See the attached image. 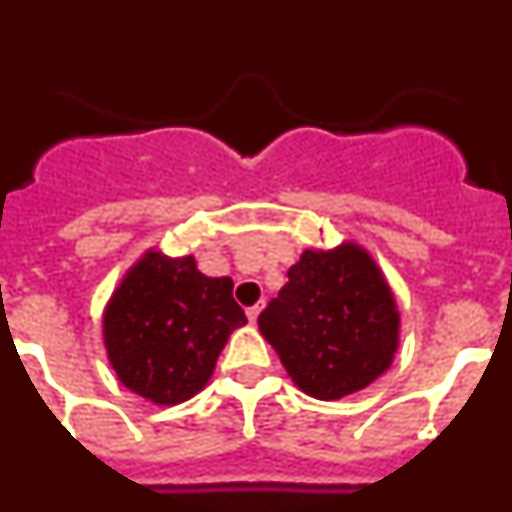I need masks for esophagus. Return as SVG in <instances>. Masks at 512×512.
<instances>
[{
  "mask_svg": "<svg viewBox=\"0 0 512 512\" xmlns=\"http://www.w3.org/2000/svg\"><path fill=\"white\" fill-rule=\"evenodd\" d=\"M261 310H264V305H253V307H248V310H246L248 320H251V323H256V320H259V315H261Z\"/></svg>",
  "mask_w": 512,
  "mask_h": 512,
  "instance_id": "34e87169",
  "label": "esophagus"
}]
</instances>
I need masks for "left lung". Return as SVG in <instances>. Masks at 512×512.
Returning a JSON list of instances; mask_svg holds the SVG:
<instances>
[{
	"instance_id": "1",
	"label": "left lung",
	"mask_w": 512,
	"mask_h": 512,
	"mask_svg": "<svg viewBox=\"0 0 512 512\" xmlns=\"http://www.w3.org/2000/svg\"><path fill=\"white\" fill-rule=\"evenodd\" d=\"M287 277L259 315V330L302 392L341 400L390 369L400 312L369 251L351 241L305 251Z\"/></svg>"
}]
</instances>
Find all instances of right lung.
I'll return each mask as SVG.
<instances>
[{"label":"right lung","instance_id":"add662e5","mask_svg":"<svg viewBox=\"0 0 512 512\" xmlns=\"http://www.w3.org/2000/svg\"><path fill=\"white\" fill-rule=\"evenodd\" d=\"M246 312L233 279L205 277L194 256L146 251L104 307L107 359L130 392L179 405L210 382L215 361Z\"/></svg>","mask_w":512,"mask_h":512}]
</instances>
